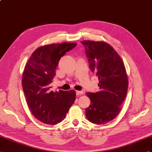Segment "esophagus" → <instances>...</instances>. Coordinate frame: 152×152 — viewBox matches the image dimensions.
Returning <instances> with one entry per match:
<instances>
[{
    "mask_svg": "<svg viewBox=\"0 0 152 152\" xmlns=\"http://www.w3.org/2000/svg\"><path fill=\"white\" fill-rule=\"evenodd\" d=\"M76 93L77 96H80V95H81V94H83V92L82 91H76Z\"/></svg>",
    "mask_w": 152,
    "mask_h": 152,
    "instance_id": "34e87169",
    "label": "esophagus"
}]
</instances>
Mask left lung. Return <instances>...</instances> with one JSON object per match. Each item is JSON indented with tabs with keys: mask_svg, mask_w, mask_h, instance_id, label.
I'll list each match as a JSON object with an SVG mask.
<instances>
[{
	"mask_svg": "<svg viewBox=\"0 0 152 152\" xmlns=\"http://www.w3.org/2000/svg\"><path fill=\"white\" fill-rule=\"evenodd\" d=\"M89 67L98 76L99 91L87 92L91 104L85 109L87 119L96 124L110 122L118 115L125 99L128 80L120 56L105 42L84 40Z\"/></svg>",
	"mask_w": 152,
	"mask_h": 152,
	"instance_id": "left-lung-1",
	"label": "left lung"
}]
</instances>
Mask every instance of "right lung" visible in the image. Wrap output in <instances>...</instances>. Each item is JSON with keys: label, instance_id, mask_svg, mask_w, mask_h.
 <instances>
[{"label": "right lung", "instance_id": "obj_1", "mask_svg": "<svg viewBox=\"0 0 152 152\" xmlns=\"http://www.w3.org/2000/svg\"><path fill=\"white\" fill-rule=\"evenodd\" d=\"M76 45L64 42L41 46L26 64L22 85L26 102L34 118L45 124L53 125L62 121L76 99L75 91H50L49 85L61 57Z\"/></svg>", "mask_w": 152, "mask_h": 152}]
</instances>
